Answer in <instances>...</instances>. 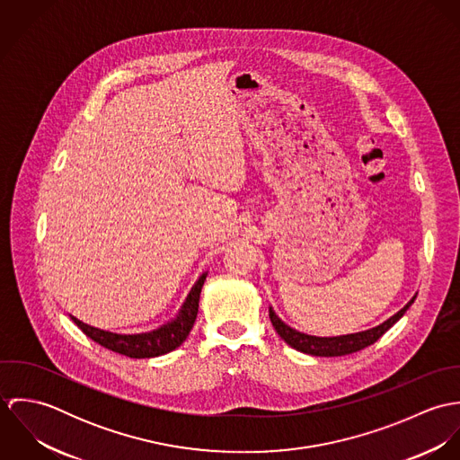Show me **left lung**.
Instances as JSON below:
<instances>
[{
    "label": "left lung",
    "instance_id": "obj_1",
    "mask_svg": "<svg viewBox=\"0 0 460 460\" xmlns=\"http://www.w3.org/2000/svg\"><path fill=\"white\" fill-rule=\"evenodd\" d=\"M414 299L416 297H412L400 312H396L394 317H390L383 324H379L376 328L367 329V331L352 332V334H341V336H312V334L299 332V331L287 326L274 314L272 308H269V319H270L272 326L276 329V332L281 336V340H285L296 350H301V352L312 354V356L334 358V356H345V354L358 352V350L376 343L388 329L394 326V323H398L403 317V314L409 310V306L414 303Z\"/></svg>",
    "mask_w": 460,
    "mask_h": 460
}]
</instances>
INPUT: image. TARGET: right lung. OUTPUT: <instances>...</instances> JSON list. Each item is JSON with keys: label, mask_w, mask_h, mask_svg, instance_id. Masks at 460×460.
<instances>
[{"label": "right lung", "mask_w": 460, "mask_h": 460, "mask_svg": "<svg viewBox=\"0 0 460 460\" xmlns=\"http://www.w3.org/2000/svg\"><path fill=\"white\" fill-rule=\"evenodd\" d=\"M205 278H207V272H203L198 278V281L193 285L191 292L188 294L179 315L172 323H168L159 329H154L150 332L119 334V332L88 326V324L77 321L75 317H72V321L88 338H92L93 341H97L99 345H102L113 352L136 358V359L157 358V356L168 354V352L175 350L179 345H182L184 340L188 338L190 331L193 329V324L197 321L198 303H199V294H201Z\"/></svg>", "instance_id": "1"}]
</instances>
